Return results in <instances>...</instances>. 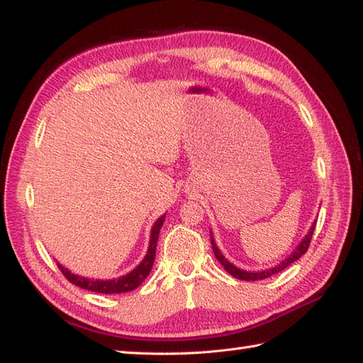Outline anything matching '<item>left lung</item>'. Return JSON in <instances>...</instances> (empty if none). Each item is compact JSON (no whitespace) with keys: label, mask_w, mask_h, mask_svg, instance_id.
Returning <instances> with one entry per match:
<instances>
[{"label":"left lung","mask_w":363,"mask_h":363,"mask_svg":"<svg viewBox=\"0 0 363 363\" xmlns=\"http://www.w3.org/2000/svg\"><path fill=\"white\" fill-rule=\"evenodd\" d=\"M315 225H316V221L312 224V227H311V230H309V233H307V235L304 236V239L298 244V247H296V248L292 251L291 256H288L283 262H280L279 265L272 267V268H269V269H265V271H255V272H251V271H244V269H240V268L235 267L233 263L228 262V260L223 256V252L219 251V248H218L216 244H215V239H213V235H212V233H211V242H212V248H213V252H215V257L219 260V263H221V265L224 267V269L230 274V276H233V277H236V279H239V280L255 281V280L268 279V277L274 276V274H277V272L283 271L284 268H288V267L291 265V263H294L295 260H298V259L304 255V252L307 251V248H309V244H311V239H312V235H313Z\"/></svg>","instance_id":"left-lung-1"}]
</instances>
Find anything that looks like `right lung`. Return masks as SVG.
Instances as JSON below:
<instances>
[{
    "label": "right lung",
    "instance_id": "1",
    "mask_svg": "<svg viewBox=\"0 0 363 363\" xmlns=\"http://www.w3.org/2000/svg\"><path fill=\"white\" fill-rule=\"evenodd\" d=\"M164 216L167 215H162L151 228L150 244H148V251H147L145 257L142 259V262L135 269H131L128 274H125V276H121V277H116L112 280H100V279L94 280V279L82 277V276H79V274L71 272L68 268L60 265V263H57V267L62 271L63 276L67 277V280H69L72 284H75V286L87 289V291L98 292V294H123V292L133 291L138 286H140L142 281L147 279V276L152 268V263H155L156 245H157L160 228L164 221Z\"/></svg>",
    "mask_w": 363,
    "mask_h": 363
}]
</instances>
